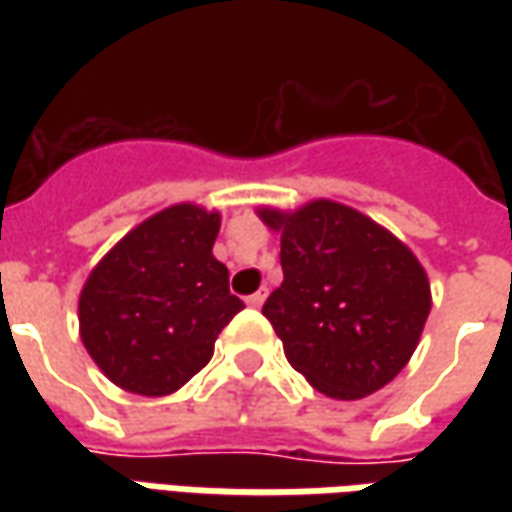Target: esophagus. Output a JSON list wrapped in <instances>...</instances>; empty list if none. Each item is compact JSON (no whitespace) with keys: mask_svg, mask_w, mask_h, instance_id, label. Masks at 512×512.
I'll use <instances>...</instances> for the list:
<instances>
[{"mask_svg":"<svg viewBox=\"0 0 512 512\" xmlns=\"http://www.w3.org/2000/svg\"><path fill=\"white\" fill-rule=\"evenodd\" d=\"M263 301H266V290H257V293H252V296H246V304L249 307H263Z\"/></svg>","mask_w":512,"mask_h":512,"instance_id":"obj_1","label":"esophagus"}]
</instances>
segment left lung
Wrapping results in <instances>:
<instances>
[{"label":"left lung","instance_id":"8db88e82","mask_svg":"<svg viewBox=\"0 0 512 512\" xmlns=\"http://www.w3.org/2000/svg\"><path fill=\"white\" fill-rule=\"evenodd\" d=\"M282 285L263 304L288 362L318 392L359 400L406 367L430 312L425 268L373 219L332 200L263 208Z\"/></svg>","mask_w":512,"mask_h":512}]
</instances>
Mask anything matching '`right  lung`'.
<instances>
[{
  "label": "right lung",
  "instance_id": "right-lung-1",
  "mask_svg": "<svg viewBox=\"0 0 512 512\" xmlns=\"http://www.w3.org/2000/svg\"><path fill=\"white\" fill-rule=\"evenodd\" d=\"M219 213L172 205L134 227L93 268L79 299L87 354L112 384L161 397L211 362L244 301L213 257Z\"/></svg>",
  "mask_w": 512,
  "mask_h": 512
}]
</instances>
